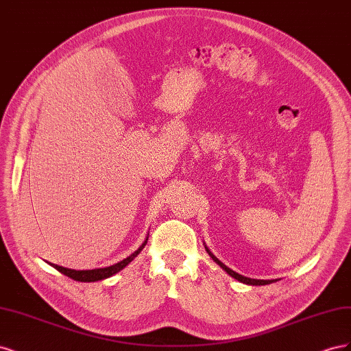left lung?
<instances>
[{"mask_svg": "<svg viewBox=\"0 0 351 351\" xmlns=\"http://www.w3.org/2000/svg\"><path fill=\"white\" fill-rule=\"evenodd\" d=\"M205 249H206V252L209 253V256L212 258V259H214L218 265H219V267L222 268V269H224L228 275H230V277H232V278H236L237 281H240V282H243V284H249V285H267V284H271V282H274L272 280H253V278H247V277H243V275H240V274H237V272H234V271H232V269H230V268H227L226 267V265L224 263H222L221 261H218L215 256H214V254H212L210 252H209V249L205 246Z\"/></svg>", "mask_w": 351, "mask_h": 351, "instance_id": "8db88e82", "label": "left lung"}]
</instances>
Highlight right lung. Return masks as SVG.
Listing matches in <instances>:
<instances>
[{
	"instance_id": "right-lung-1",
	"label": "right lung",
	"mask_w": 351,
	"mask_h": 351,
	"mask_svg": "<svg viewBox=\"0 0 351 351\" xmlns=\"http://www.w3.org/2000/svg\"><path fill=\"white\" fill-rule=\"evenodd\" d=\"M149 237V236H147ZM147 237L146 240L142 243V246L137 249L136 252H133L129 258H125L123 261H120L119 263L115 265H111V267H105V268H98V269H86V271H76V269H69V268H64V267H60V265H56V263H49L51 267H54L57 271H60L61 274L67 275V277H70L71 280H76V281H80V282H93V281H101V280H105V278H110L112 277L114 274L120 272L121 269H124L127 265H129L137 254H139L142 252V249L146 246L147 243Z\"/></svg>"
}]
</instances>
